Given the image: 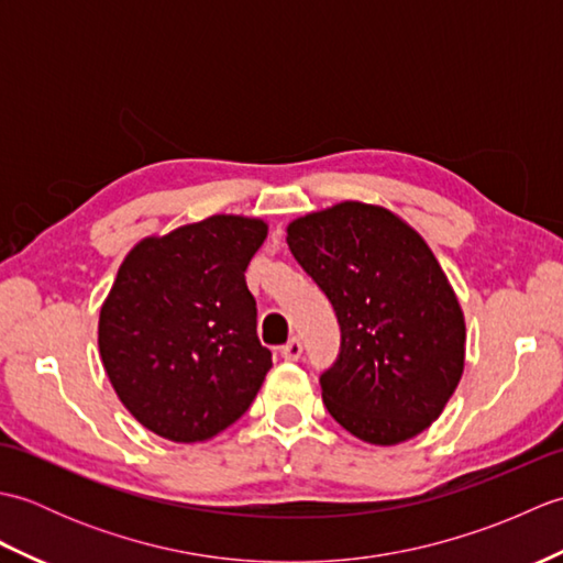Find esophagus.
<instances>
[{"mask_svg": "<svg viewBox=\"0 0 563 563\" xmlns=\"http://www.w3.org/2000/svg\"><path fill=\"white\" fill-rule=\"evenodd\" d=\"M280 355H283V361H300V355H302V341L297 339V336H292V339L280 349Z\"/></svg>", "mask_w": 563, "mask_h": 563, "instance_id": "obj_1", "label": "esophagus"}]
</instances>
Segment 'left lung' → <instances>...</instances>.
Returning <instances> with one entry per match:
<instances>
[{
	"label": "left lung",
	"mask_w": 563,
	"mask_h": 563,
	"mask_svg": "<svg viewBox=\"0 0 563 563\" xmlns=\"http://www.w3.org/2000/svg\"><path fill=\"white\" fill-rule=\"evenodd\" d=\"M288 246L339 317V361L319 379L333 421L369 445L423 433L460 385L466 343L426 239L387 208L343 200L292 220Z\"/></svg>",
	"instance_id": "8db88e82"
}]
</instances>
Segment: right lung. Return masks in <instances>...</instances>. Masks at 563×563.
I'll return each instance as SVG.
<instances>
[{"mask_svg": "<svg viewBox=\"0 0 563 563\" xmlns=\"http://www.w3.org/2000/svg\"><path fill=\"white\" fill-rule=\"evenodd\" d=\"M268 224L244 214L152 234L128 251L99 314V353L125 409L172 442L242 416L271 369L246 266Z\"/></svg>", "mask_w": 563, "mask_h": 563, "instance_id": "1", "label": "right lung"}]
</instances>
